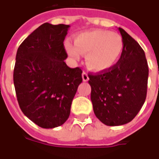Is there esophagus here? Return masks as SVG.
Listing matches in <instances>:
<instances>
[{"label":"esophagus","mask_w":159,"mask_h":159,"mask_svg":"<svg viewBox=\"0 0 159 159\" xmlns=\"http://www.w3.org/2000/svg\"><path fill=\"white\" fill-rule=\"evenodd\" d=\"M82 79H83V81H84V82L89 80V76H88V74L86 72H83V74H82Z\"/></svg>","instance_id":"1"}]
</instances>
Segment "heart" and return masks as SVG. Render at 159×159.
<instances>
[{"label": "heart", "mask_w": 159, "mask_h": 159, "mask_svg": "<svg viewBox=\"0 0 159 159\" xmlns=\"http://www.w3.org/2000/svg\"><path fill=\"white\" fill-rule=\"evenodd\" d=\"M68 54L78 60L85 54L87 66L94 71H105L115 66L122 51L123 41L118 33L107 30H93L78 33L75 44L70 40L64 43Z\"/></svg>", "instance_id": "obj_1"}]
</instances>
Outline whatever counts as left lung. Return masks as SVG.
Returning a JSON list of instances; mask_svg holds the SVG:
<instances>
[{"label":"left lung","instance_id":"8db88e82","mask_svg":"<svg viewBox=\"0 0 159 159\" xmlns=\"http://www.w3.org/2000/svg\"><path fill=\"white\" fill-rule=\"evenodd\" d=\"M118 30L123 51L117 64L89 75L94 113L107 126H120L133 120L147 96L148 66L145 52L125 30Z\"/></svg>","mask_w":159,"mask_h":159}]
</instances>
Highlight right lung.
<instances>
[{"label": "right lung", "instance_id": "add662e5", "mask_svg": "<svg viewBox=\"0 0 159 159\" xmlns=\"http://www.w3.org/2000/svg\"><path fill=\"white\" fill-rule=\"evenodd\" d=\"M70 25L43 23L19 46L13 81L19 107L43 128H54L67 120L82 70L64 62V41Z\"/></svg>", "mask_w": 159, "mask_h": 159}]
</instances>
